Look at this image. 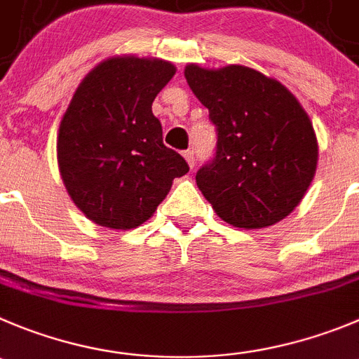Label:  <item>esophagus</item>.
<instances>
[{"label": "esophagus", "mask_w": 359, "mask_h": 359, "mask_svg": "<svg viewBox=\"0 0 359 359\" xmlns=\"http://www.w3.org/2000/svg\"><path fill=\"white\" fill-rule=\"evenodd\" d=\"M184 157H186V161H187V164H189L191 168H195V163H196V159H195V152H193V150H184V154H182Z\"/></svg>", "instance_id": "34e87169"}]
</instances>
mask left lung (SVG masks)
I'll use <instances>...</instances> for the list:
<instances>
[{"instance_id":"1","label":"left lung","mask_w":359,"mask_h":359,"mask_svg":"<svg viewBox=\"0 0 359 359\" xmlns=\"http://www.w3.org/2000/svg\"><path fill=\"white\" fill-rule=\"evenodd\" d=\"M184 76L216 127V152L196 172V184L217 216L237 229H264L289 216L319 156L296 97L243 65L210 70L191 63Z\"/></svg>"}]
</instances>
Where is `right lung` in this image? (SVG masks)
Masks as SVG:
<instances>
[{"instance_id": "obj_1", "label": "right lung", "mask_w": 359, "mask_h": 359, "mask_svg": "<svg viewBox=\"0 0 359 359\" xmlns=\"http://www.w3.org/2000/svg\"><path fill=\"white\" fill-rule=\"evenodd\" d=\"M175 67L122 56L97 65L74 93L58 133V164L70 198L100 226L145 223L168 195L186 159L163 143L152 113Z\"/></svg>"}]
</instances>
